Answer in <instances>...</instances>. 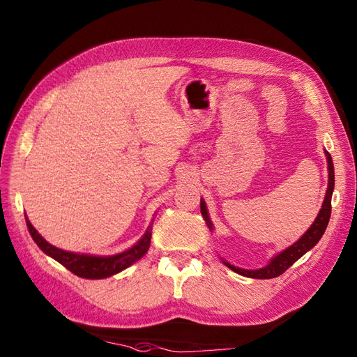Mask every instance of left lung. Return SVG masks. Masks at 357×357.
Segmentation results:
<instances>
[{"label": "left lung", "mask_w": 357, "mask_h": 357, "mask_svg": "<svg viewBox=\"0 0 357 357\" xmlns=\"http://www.w3.org/2000/svg\"><path fill=\"white\" fill-rule=\"evenodd\" d=\"M326 153V158H328V169H329V186H328V190H326V197H325V201H323V205H321V210L319 213V215L316 218L314 223H312L310 226V229L301 236V238L295 243L291 244L290 247H287L284 252H282L280 255H277L271 262H269V265H266L265 268H261V269H243V268H236L228 262L223 264L231 268L232 271H235L236 274H241L244 277H250V278H261V280H265V278H274V277H278L282 275L287 268H290L291 265H294L298 259L301 256H304L310 248L314 247L319 240L321 238V235L325 234L326 231V226L329 223V218H331V201H332V192H333V185H335V176H333V162H332V158L329 155V152H325ZM201 213H202V218L204 220L207 222V226L210 228V231L213 229V223L208 218V213H207V207H205V202L201 201Z\"/></svg>", "instance_id": "obj_1"}]
</instances>
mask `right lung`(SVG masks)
<instances>
[{"label":"right lung","mask_w":357,"mask_h":357,"mask_svg":"<svg viewBox=\"0 0 357 357\" xmlns=\"http://www.w3.org/2000/svg\"><path fill=\"white\" fill-rule=\"evenodd\" d=\"M26 219L28 231L32 236V240L37 243V245L41 248L43 252L49 255L50 257L55 259L61 265L66 266L67 269L75 275L82 278H105L114 275L117 273L123 271L125 268L131 266L134 262H137L139 257H143L146 252L149 250L150 238H152V228L149 226V229L143 235V238L139 240L132 248L114 256H89V255H79V253H71L61 250V248L49 244L43 236L36 231L34 226Z\"/></svg>","instance_id":"right-lung-1"}]
</instances>
